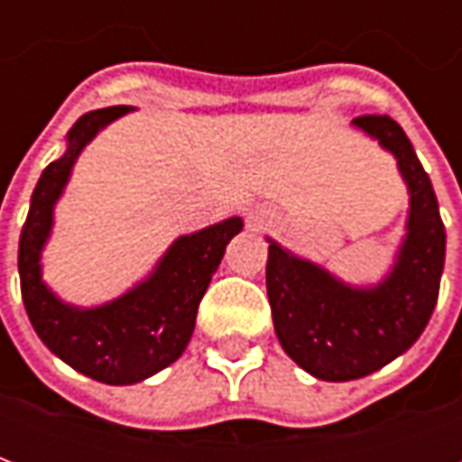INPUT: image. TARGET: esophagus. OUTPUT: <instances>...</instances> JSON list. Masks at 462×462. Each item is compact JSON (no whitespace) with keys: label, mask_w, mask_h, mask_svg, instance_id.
<instances>
[{"label":"esophagus","mask_w":462,"mask_h":462,"mask_svg":"<svg viewBox=\"0 0 462 462\" xmlns=\"http://www.w3.org/2000/svg\"><path fill=\"white\" fill-rule=\"evenodd\" d=\"M267 217H270V215H267V210L254 208V210L250 212V217H247V220H250V227H254V230H262V227L267 225Z\"/></svg>","instance_id":"34e87169"}]
</instances>
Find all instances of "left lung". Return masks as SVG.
Here are the masks:
<instances>
[{
  "label": "left lung",
  "instance_id": "obj_1",
  "mask_svg": "<svg viewBox=\"0 0 462 462\" xmlns=\"http://www.w3.org/2000/svg\"><path fill=\"white\" fill-rule=\"evenodd\" d=\"M354 125L398 162L408 185L406 237L383 280L351 287L331 272L270 242L267 297L282 348L321 381H354L416 344L436 310L446 262V227L433 185L403 128L391 116H358Z\"/></svg>",
  "mask_w": 462,
  "mask_h": 462
}]
</instances>
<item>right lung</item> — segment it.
I'll list each match as a JSON object with an SVG mask.
<instances>
[{"instance_id":"right-lung-1","label":"right lung","mask_w":462,"mask_h":462,"mask_svg":"<svg viewBox=\"0 0 462 462\" xmlns=\"http://www.w3.org/2000/svg\"><path fill=\"white\" fill-rule=\"evenodd\" d=\"M128 111L131 106L98 108L74 123L66 135V152L49 162L36 182L19 237L22 300L39 339L79 374L111 386L138 383L180 358L195 329L202 294L220 267L227 242L242 230V217H227L182 235L145 280L101 307L66 304L46 287L42 250L54 227L56 200L81 151Z\"/></svg>"}]
</instances>
